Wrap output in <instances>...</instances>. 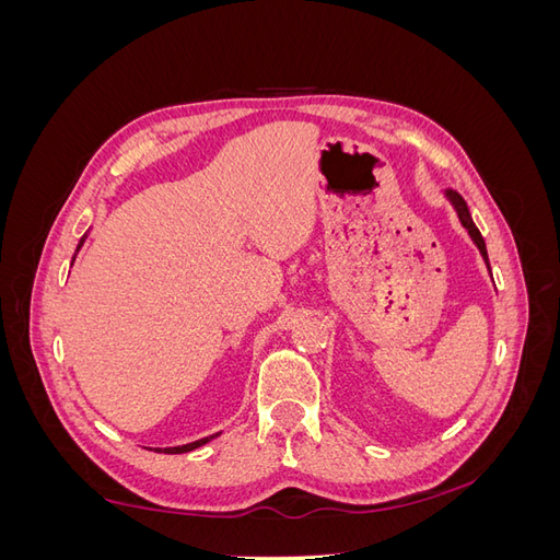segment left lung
<instances>
[{
  "mask_svg": "<svg viewBox=\"0 0 560 560\" xmlns=\"http://www.w3.org/2000/svg\"><path fill=\"white\" fill-rule=\"evenodd\" d=\"M444 196H446V200H448L451 206H453V210H455L457 219H460L463 229L469 233L471 243L477 245V249L481 252V257H483V261H486V266H488V270H490V264H488V252H486V243H483V235H481V231L477 229V224H474V219H471V214H469V208H467L465 198H463L460 194H457V191H453V189H444Z\"/></svg>",
  "mask_w": 560,
  "mask_h": 560,
  "instance_id": "obj_1",
  "label": "left lung"
}]
</instances>
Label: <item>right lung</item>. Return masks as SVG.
Instances as JSON below:
<instances>
[{
    "mask_svg": "<svg viewBox=\"0 0 560 560\" xmlns=\"http://www.w3.org/2000/svg\"><path fill=\"white\" fill-rule=\"evenodd\" d=\"M86 238H89V231L83 233V238L79 241V245H77V252L83 247V243H86ZM77 252H74V257H77ZM74 261V259H72ZM214 436H219V432L217 434H210V436H202V439H198V442H191V444H182V446H167V448H156V451H163V453H171V455H175V453H189V451H196V448H200V446H206L208 442H212Z\"/></svg>",
    "mask_w": 560,
    "mask_h": 560,
    "instance_id": "right-lung-1",
    "label": "right lung"
}]
</instances>
